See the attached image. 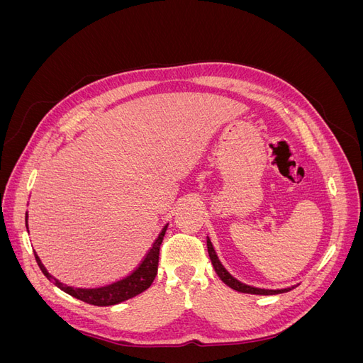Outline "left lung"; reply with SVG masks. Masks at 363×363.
Returning a JSON list of instances; mask_svg holds the SVG:
<instances>
[{"mask_svg":"<svg viewBox=\"0 0 363 363\" xmlns=\"http://www.w3.org/2000/svg\"><path fill=\"white\" fill-rule=\"evenodd\" d=\"M207 251H208V257L212 260V265L218 274V277L221 279L227 286H230L232 289L238 291V292H244V294H256V295H277V294H283V292H289L294 288L298 286V284H295V286L291 288H284V289H262V288H255V286H250V284H245L242 281H239L238 279H235L232 274H230L224 265L221 263V260L218 259L216 251L211 242V239L207 238Z\"/></svg>","mask_w":363,"mask_h":363,"instance_id":"8db88e82","label":"left lung"}]
</instances>
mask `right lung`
<instances>
[{
    "label": "right lung",
    "instance_id": "obj_1",
    "mask_svg": "<svg viewBox=\"0 0 363 363\" xmlns=\"http://www.w3.org/2000/svg\"><path fill=\"white\" fill-rule=\"evenodd\" d=\"M27 219H28V215L26 213V227L28 232ZM167 228H168V224L162 228V232L157 236V239L155 240V244H152V247L147 252L144 260L140 262V265L133 272L128 274V276L124 279L113 281L111 284H106V286H100V288H74V286H68V284H63L56 277H52L51 274L47 271V268L43 267V263L40 262L39 256L38 255H35V256H36V262H38L39 268L43 272V276L56 284V286L59 289H62L63 292H67V294L75 296V298H79L84 303L94 304V306H113V304L133 298V296L139 295L140 292H144L145 289H148L151 286L152 280H155V277L157 276L159 251H160L163 236H164V233H167Z\"/></svg>",
    "mask_w": 363,
    "mask_h": 363
}]
</instances>
